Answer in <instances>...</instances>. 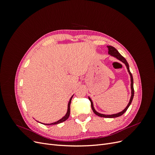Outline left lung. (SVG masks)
Masks as SVG:
<instances>
[{
	"mask_svg": "<svg viewBox=\"0 0 155 155\" xmlns=\"http://www.w3.org/2000/svg\"><path fill=\"white\" fill-rule=\"evenodd\" d=\"M107 48H108V50H109V51H108V53H109V54H110V55L113 56V57L116 58V59H118V60H120V61H121L122 63H124L125 66L127 67V69L128 70V72L130 75V88H131V96H130V99L129 100V104L127 105V106L125 109L123 110L121 112H118V113H116V114H110V115H107V114H101V113H99V112H97L95 109H94V105H93V103L91 99V97H88V99L89 100L91 101V107H92V109L93 110V112H94V114H96L97 116H100V117H104V118H116V117H118V116H120L122 114H124L125 112H126V110H127V109L129 108V107L130 106V105L131 104V102H132L133 101V97H134V87H133V76H132V74L130 73V70H129V64L127 63V61L126 59L123 57L122 55H121L119 52L114 47H113V46H107Z\"/></svg>",
	"mask_w": 155,
	"mask_h": 155,
	"instance_id": "8db88e82",
	"label": "left lung"
}]
</instances>
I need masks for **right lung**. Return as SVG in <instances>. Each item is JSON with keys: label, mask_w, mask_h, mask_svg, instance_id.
Returning <instances> with one entry per match:
<instances>
[{"label": "right lung", "mask_w": 155, "mask_h": 155, "mask_svg": "<svg viewBox=\"0 0 155 155\" xmlns=\"http://www.w3.org/2000/svg\"><path fill=\"white\" fill-rule=\"evenodd\" d=\"M73 96H74V95H73ZM73 96H72L71 97H70V101H69L68 104V109H67V112L66 114L64 115V116H63L61 119H60V120H58V121H55V122H54V123H51V124H44V125H55V124H60V123H62V122H63V121H66V120L68 118V117H69V116H70V104H71V100H72V98Z\"/></svg>", "instance_id": "add662e5"}]
</instances>
